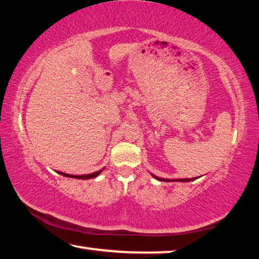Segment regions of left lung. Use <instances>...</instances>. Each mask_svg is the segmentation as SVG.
I'll list each match as a JSON object with an SVG mask.
<instances>
[{
    "instance_id": "1",
    "label": "left lung",
    "mask_w": 259,
    "mask_h": 259,
    "mask_svg": "<svg viewBox=\"0 0 259 259\" xmlns=\"http://www.w3.org/2000/svg\"><path fill=\"white\" fill-rule=\"evenodd\" d=\"M153 177H154L155 179H157V181L160 182H184V183H187V182H191V181H194V179L196 178H185V179H164V178H160L155 176V175H152Z\"/></svg>"
}]
</instances>
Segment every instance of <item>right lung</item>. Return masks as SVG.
<instances>
[{
  "label": "right lung",
  "instance_id": "add662e5",
  "mask_svg": "<svg viewBox=\"0 0 259 259\" xmlns=\"http://www.w3.org/2000/svg\"><path fill=\"white\" fill-rule=\"evenodd\" d=\"M104 169H102V170H99V171H96V172H93V174H89V175H81V176H75V175H68V174H64V172H60V171H57L58 174H60V175H63V176H65V177H69V178H76V179H90V178H95V177H97L98 175L103 171Z\"/></svg>",
  "mask_w": 259,
  "mask_h": 259
}]
</instances>
